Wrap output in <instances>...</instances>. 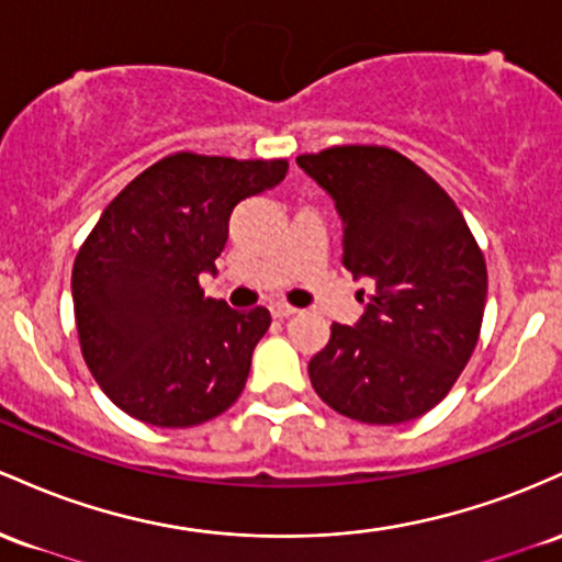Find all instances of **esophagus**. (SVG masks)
Returning <instances> with one entry per match:
<instances>
[{"mask_svg": "<svg viewBox=\"0 0 562 562\" xmlns=\"http://www.w3.org/2000/svg\"><path fill=\"white\" fill-rule=\"evenodd\" d=\"M270 313H273V318H279V321H283V318H292L294 313V307H289V305H283V302H276V305H270Z\"/></svg>", "mask_w": 562, "mask_h": 562, "instance_id": "esophagus-1", "label": "esophagus"}]
</instances>
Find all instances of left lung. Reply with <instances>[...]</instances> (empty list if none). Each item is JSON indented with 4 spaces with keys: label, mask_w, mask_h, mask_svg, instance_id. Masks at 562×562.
Listing matches in <instances>:
<instances>
[{
    "label": "left lung",
    "mask_w": 562,
    "mask_h": 562,
    "mask_svg": "<svg viewBox=\"0 0 562 562\" xmlns=\"http://www.w3.org/2000/svg\"><path fill=\"white\" fill-rule=\"evenodd\" d=\"M297 164L342 220V265L371 283L361 318L331 324L307 363L315 393L366 425L417 419L446 398L477 345L481 249L449 193L395 150L337 145Z\"/></svg>",
    "instance_id": "left-lung-1"
}]
</instances>
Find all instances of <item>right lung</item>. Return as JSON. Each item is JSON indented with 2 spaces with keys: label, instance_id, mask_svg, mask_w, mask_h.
<instances>
[{
  "label": "right lung",
  "instance_id": "obj_1",
  "mask_svg": "<svg viewBox=\"0 0 562 562\" xmlns=\"http://www.w3.org/2000/svg\"><path fill=\"white\" fill-rule=\"evenodd\" d=\"M286 169L283 159L172 154L100 214L74 262V313L92 376L130 417L193 427L241 395L270 313L204 297L199 279L217 273L233 210Z\"/></svg>",
  "mask_w": 562,
  "mask_h": 562
}]
</instances>
